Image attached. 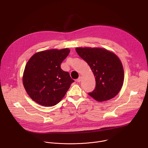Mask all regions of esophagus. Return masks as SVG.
I'll return each instance as SVG.
<instances>
[{
  "label": "esophagus",
  "instance_id": "34e87169",
  "mask_svg": "<svg viewBox=\"0 0 148 148\" xmlns=\"http://www.w3.org/2000/svg\"><path fill=\"white\" fill-rule=\"evenodd\" d=\"M81 81V77H79L77 79V81L78 82H79Z\"/></svg>",
  "mask_w": 148,
  "mask_h": 148
}]
</instances>
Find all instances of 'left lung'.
Segmentation results:
<instances>
[{"label": "left lung", "instance_id": "left-lung-1", "mask_svg": "<svg viewBox=\"0 0 148 148\" xmlns=\"http://www.w3.org/2000/svg\"><path fill=\"white\" fill-rule=\"evenodd\" d=\"M91 69L96 85L88 95L98 101L109 100L121 90L124 78L123 69L119 58L113 53L101 48L75 49Z\"/></svg>", "mask_w": 148, "mask_h": 148}]
</instances>
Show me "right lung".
I'll use <instances>...</instances> for the list:
<instances>
[{
	"instance_id": "obj_1",
	"label": "right lung",
	"mask_w": 148,
	"mask_h": 148,
	"mask_svg": "<svg viewBox=\"0 0 148 148\" xmlns=\"http://www.w3.org/2000/svg\"><path fill=\"white\" fill-rule=\"evenodd\" d=\"M70 50L52 49L34 54L25 67L23 83L30 97L46 107L57 104L74 82L61 64Z\"/></svg>"
}]
</instances>
